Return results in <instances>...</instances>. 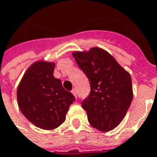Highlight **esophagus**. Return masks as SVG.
I'll return each instance as SVG.
<instances>
[{
    "label": "esophagus",
    "mask_w": 157,
    "mask_h": 157,
    "mask_svg": "<svg viewBox=\"0 0 157 157\" xmlns=\"http://www.w3.org/2000/svg\"><path fill=\"white\" fill-rule=\"evenodd\" d=\"M71 92H72V94L75 96V98H77V90H76V89H73Z\"/></svg>",
    "instance_id": "esophagus-1"
}]
</instances>
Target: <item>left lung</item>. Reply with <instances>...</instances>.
Returning <instances> with one entry per match:
<instances>
[{"label": "left lung", "mask_w": 157, "mask_h": 157, "mask_svg": "<svg viewBox=\"0 0 157 157\" xmlns=\"http://www.w3.org/2000/svg\"><path fill=\"white\" fill-rule=\"evenodd\" d=\"M73 56L90 81V94L82 101L88 121L100 131L113 130L124 119L133 99L130 74L101 48L75 52Z\"/></svg>", "instance_id": "obj_1"}]
</instances>
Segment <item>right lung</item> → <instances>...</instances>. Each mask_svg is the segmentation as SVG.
Masks as SVG:
<instances>
[{
    "instance_id": "obj_1",
    "label": "right lung",
    "mask_w": 157,
    "mask_h": 157,
    "mask_svg": "<svg viewBox=\"0 0 157 157\" xmlns=\"http://www.w3.org/2000/svg\"><path fill=\"white\" fill-rule=\"evenodd\" d=\"M53 63L39 61L24 74L17 88L21 112L34 125L52 130L64 122L75 97L63 89L61 80L53 76Z\"/></svg>"
}]
</instances>
